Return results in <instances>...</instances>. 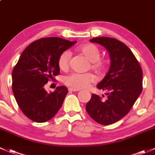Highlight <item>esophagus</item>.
Here are the masks:
<instances>
[{
  "label": "esophagus",
  "instance_id": "obj_1",
  "mask_svg": "<svg viewBox=\"0 0 155 155\" xmlns=\"http://www.w3.org/2000/svg\"><path fill=\"white\" fill-rule=\"evenodd\" d=\"M68 91H79V89H75V88H73V87H69V88H68Z\"/></svg>",
  "mask_w": 155,
  "mask_h": 155
}]
</instances>
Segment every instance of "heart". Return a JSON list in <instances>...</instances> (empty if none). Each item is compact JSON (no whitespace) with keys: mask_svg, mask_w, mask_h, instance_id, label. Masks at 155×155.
Instances as JSON below:
<instances>
[{"mask_svg":"<svg viewBox=\"0 0 155 155\" xmlns=\"http://www.w3.org/2000/svg\"><path fill=\"white\" fill-rule=\"evenodd\" d=\"M81 54L85 57L91 62V68L99 73L106 71L107 62L101 59V52L96 45L93 44H85L79 48ZM71 53L69 50H64L59 55L58 58V66L61 71H67L69 68ZM96 80V76L92 73H73L65 76L64 83L66 85L75 89H81L88 86Z\"/></svg>","mask_w":155,"mask_h":155,"instance_id":"heart-1","label":"heart"}]
</instances>
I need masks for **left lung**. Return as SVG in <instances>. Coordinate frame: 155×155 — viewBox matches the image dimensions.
Wrapping results in <instances>:
<instances>
[{
    "mask_svg": "<svg viewBox=\"0 0 155 155\" xmlns=\"http://www.w3.org/2000/svg\"><path fill=\"white\" fill-rule=\"evenodd\" d=\"M90 41L102 45L110 53V66L97 88L106 91V100L92 94L86 105L87 114L101 125L113 124L124 117L143 90V71L139 61L124 43L110 37ZM105 97V96H102Z\"/></svg>",
    "mask_w": 155,
    "mask_h": 155,
    "instance_id": "1",
    "label": "left lung"
}]
</instances>
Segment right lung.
<instances>
[{
  "instance_id": "1",
  "label": "right lung",
  "mask_w": 155,
  "mask_h": 155,
  "mask_svg": "<svg viewBox=\"0 0 155 155\" xmlns=\"http://www.w3.org/2000/svg\"><path fill=\"white\" fill-rule=\"evenodd\" d=\"M76 43L58 37L38 39L26 48L13 68V94L21 111L32 121H48L62 105L68 88L59 86L48 93L45 85L59 74V55Z\"/></svg>"
}]
</instances>
